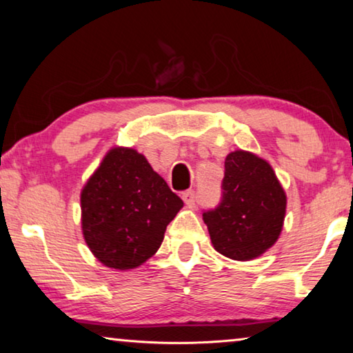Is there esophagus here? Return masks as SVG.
Listing matches in <instances>:
<instances>
[{
  "instance_id": "34e87169",
  "label": "esophagus",
  "mask_w": 353,
  "mask_h": 353,
  "mask_svg": "<svg viewBox=\"0 0 353 353\" xmlns=\"http://www.w3.org/2000/svg\"><path fill=\"white\" fill-rule=\"evenodd\" d=\"M182 199L185 201V204L188 207H194V202H196V193L193 190H188L182 193Z\"/></svg>"
}]
</instances>
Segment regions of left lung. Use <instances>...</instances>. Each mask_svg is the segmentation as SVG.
Listing matches in <instances>:
<instances>
[{
	"instance_id": "1",
	"label": "left lung",
	"mask_w": 353,
	"mask_h": 353,
	"mask_svg": "<svg viewBox=\"0 0 353 353\" xmlns=\"http://www.w3.org/2000/svg\"><path fill=\"white\" fill-rule=\"evenodd\" d=\"M223 198L202 213L213 248L232 260L265 254L282 232L286 194L266 160L248 151L225 157Z\"/></svg>"
}]
</instances>
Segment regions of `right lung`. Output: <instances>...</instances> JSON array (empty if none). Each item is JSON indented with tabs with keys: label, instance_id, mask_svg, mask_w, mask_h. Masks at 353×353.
Returning <instances> with one entry per match:
<instances>
[{
	"label": "right lung",
	"instance_id": "obj_1",
	"mask_svg": "<svg viewBox=\"0 0 353 353\" xmlns=\"http://www.w3.org/2000/svg\"><path fill=\"white\" fill-rule=\"evenodd\" d=\"M182 207L145 155L113 148L82 188V234L104 266L134 270L157 252Z\"/></svg>",
	"mask_w": 353,
	"mask_h": 353
}]
</instances>
